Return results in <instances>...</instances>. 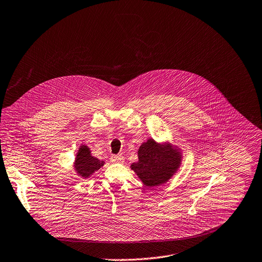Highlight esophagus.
Instances as JSON below:
<instances>
[{
	"instance_id": "obj_1",
	"label": "esophagus",
	"mask_w": 262,
	"mask_h": 262,
	"mask_svg": "<svg viewBox=\"0 0 262 262\" xmlns=\"http://www.w3.org/2000/svg\"><path fill=\"white\" fill-rule=\"evenodd\" d=\"M111 161L113 163H123L124 162V157L121 155H114L111 157Z\"/></svg>"
}]
</instances>
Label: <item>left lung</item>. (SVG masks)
<instances>
[{
    "label": "left lung",
    "mask_w": 262,
    "mask_h": 262,
    "mask_svg": "<svg viewBox=\"0 0 262 262\" xmlns=\"http://www.w3.org/2000/svg\"><path fill=\"white\" fill-rule=\"evenodd\" d=\"M180 152L169 144H158L154 139L142 143L138 149V162L131 165L143 184L152 187L165 183L178 169Z\"/></svg>",
    "instance_id": "left-lung-1"
}]
</instances>
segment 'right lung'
Returning <instances> with one entry per match:
<instances>
[{
  "instance_id": "add662e5",
  "label": "right lung",
  "mask_w": 262,
  "mask_h": 262,
  "mask_svg": "<svg viewBox=\"0 0 262 262\" xmlns=\"http://www.w3.org/2000/svg\"><path fill=\"white\" fill-rule=\"evenodd\" d=\"M103 161L91 156V151L88 146L82 145L77 154L75 168L80 176L86 178L97 171L101 166H103Z\"/></svg>"
}]
</instances>
